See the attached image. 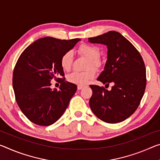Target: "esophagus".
<instances>
[{
	"label": "esophagus",
	"mask_w": 160,
	"mask_h": 160,
	"mask_svg": "<svg viewBox=\"0 0 160 160\" xmlns=\"http://www.w3.org/2000/svg\"><path fill=\"white\" fill-rule=\"evenodd\" d=\"M84 88V86L82 85H78V90H82Z\"/></svg>",
	"instance_id": "esophagus-1"
}]
</instances>
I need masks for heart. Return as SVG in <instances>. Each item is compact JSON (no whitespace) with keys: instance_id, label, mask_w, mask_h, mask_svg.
<instances>
[{"instance_id":"1","label":"heart","mask_w":160,"mask_h":160,"mask_svg":"<svg viewBox=\"0 0 160 160\" xmlns=\"http://www.w3.org/2000/svg\"><path fill=\"white\" fill-rule=\"evenodd\" d=\"M78 52L82 56L88 58V68L92 67L98 69L102 64V60L99 57L100 50L98 48L90 44H82L78 48ZM73 63V53L71 51L65 52L60 59V65L63 70L70 71L72 68ZM95 70L93 68H89L87 70L79 72L74 71L68 75V80L70 82L78 85H84L90 80L95 78Z\"/></svg>"}]
</instances>
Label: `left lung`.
Returning a JSON list of instances; mask_svg holds the SVG:
<instances>
[{
    "label": "left lung",
    "mask_w": 160,
    "mask_h": 160,
    "mask_svg": "<svg viewBox=\"0 0 160 160\" xmlns=\"http://www.w3.org/2000/svg\"><path fill=\"white\" fill-rule=\"evenodd\" d=\"M92 43L107 45L108 60L98 78L111 90L90 85L92 90L90 107L99 119L108 123L122 122L135 112L146 88V68L135 46L120 32L109 31L89 38Z\"/></svg>",
    "instance_id": "obj_1"
}]
</instances>
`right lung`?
<instances>
[{
	"mask_svg": "<svg viewBox=\"0 0 160 160\" xmlns=\"http://www.w3.org/2000/svg\"><path fill=\"white\" fill-rule=\"evenodd\" d=\"M80 39L60 40L45 37L35 40L21 53L15 66L12 88L22 112L40 126L55 123L66 110L77 86L58 78L60 90H52L50 81L65 74L60 59Z\"/></svg>",
	"mask_w": 160,
	"mask_h": 160,
	"instance_id": "1",
	"label": "right lung"
}]
</instances>
